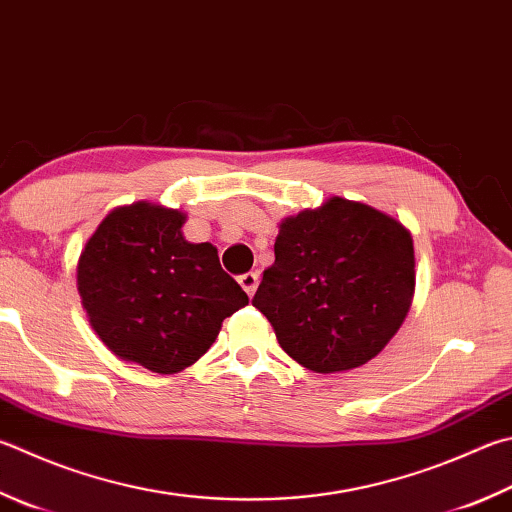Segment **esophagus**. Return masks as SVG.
I'll return each mask as SVG.
<instances>
[{
  "instance_id": "1",
  "label": "esophagus",
  "mask_w": 512,
  "mask_h": 512,
  "mask_svg": "<svg viewBox=\"0 0 512 512\" xmlns=\"http://www.w3.org/2000/svg\"><path fill=\"white\" fill-rule=\"evenodd\" d=\"M237 282H239V286L244 288V291L248 293V297H253L255 288H257V284H259V273H244V275H239Z\"/></svg>"
}]
</instances>
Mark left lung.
<instances>
[{
    "mask_svg": "<svg viewBox=\"0 0 512 512\" xmlns=\"http://www.w3.org/2000/svg\"><path fill=\"white\" fill-rule=\"evenodd\" d=\"M414 295V246L401 221L333 197L282 221L275 264L253 306L280 347L315 374L365 365L401 329Z\"/></svg>",
    "mask_w": 512,
    "mask_h": 512,
    "instance_id": "obj_1",
    "label": "left lung"
}]
</instances>
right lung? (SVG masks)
I'll return each mask as SVG.
<instances>
[{
  "label": "right lung",
  "mask_w": 512,
  "mask_h": 512,
  "mask_svg": "<svg viewBox=\"0 0 512 512\" xmlns=\"http://www.w3.org/2000/svg\"><path fill=\"white\" fill-rule=\"evenodd\" d=\"M185 215L138 201L116 208L87 241L78 291L91 327L118 358L176 374L215 342L248 295L212 244L183 239Z\"/></svg>",
  "instance_id": "obj_1"
}]
</instances>
